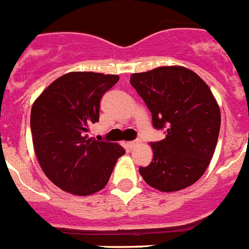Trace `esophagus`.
<instances>
[{
  "label": "esophagus",
  "mask_w": 249,
  "mask_h": 249,
  "mask_svg": "<svg viewBox=\"0 0 249 249\" xmlns=\"http://www.w3.org/2000/svg\"><path fill=\"white\" fill-rule=\"evenodd\" d=\"M140 144V141H128L127 142V146H128V149H134L135 146H137V145Z\"/></svg>",
  "instance_id": "esophagus-1"
}]
</instances>
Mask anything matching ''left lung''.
<instances>
[{"instance_id":"left-lung-1","label":"left lung","mask_w":249,"mask_h":249,"mask_svg":"<svg viewBox=\"0 0 249 249\" xmlns=\"http://www.w3.org/2000/svg\"><path fill=\"white\" fill-rule=\"evenodd\" d=\"M130 82L166 137L152 142L153 160L140 167L145 182L159 192H178L206 172L217 144L221 113L199 75L180 65L131 74Z\"/></svg>"}]
</instances>
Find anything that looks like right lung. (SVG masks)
Here are the masks:
<instances>
[{
    "label": "right lung",
    "instance_id": "right-lung-1",
    "mask_svg": "<svg viewBox=\"0 0 249 249\" xmlns=\"http://www.w3.org/2000/svg\"><path fill=\"white\" fill-rule=\"evenodd\" d=\"M114 74L71 71L46 87L32 105L31 130L36 157L45 175L64 192L91 196L108 184L126 150L89 137L99 122L103 95L118 82Z\"/></svg>",
    "mask_w": 249,
    "mask_h": 249
}]
</instances>
